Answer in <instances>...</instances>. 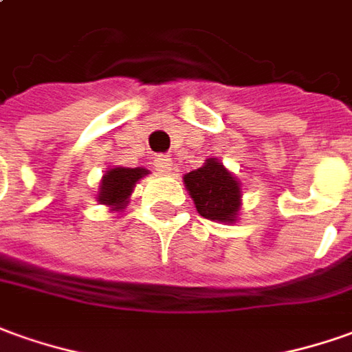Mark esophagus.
Instances as JSON below:
<instances>
[{
    "label": "esophagus",
    "mask_w": 352,
    "mask_h": 352,
    "mask_svg": "<svg viewBox=\"0 0 352 352\" xmlns=\"http://www.w3.org/2000/svg\"><path fill=\"white\" fill-rule=\"evenodd\" d=\"M153 164H155V170H159L161 174H172V161L168 157H164V155H157V157H153Z\"/></svg>",
    "instance_id": "obj_1"
}]
</instances>
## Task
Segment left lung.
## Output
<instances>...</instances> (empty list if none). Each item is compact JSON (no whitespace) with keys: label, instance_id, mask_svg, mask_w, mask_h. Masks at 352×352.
<instances>
[{"label":"left lung","instance_id":"obj_1","mask_svg":"<svg viewBox=\"0 0 352 352\" xmlns=\"http://www.w3.org/2000/svg\"><path fill=\"white\" fill-rule=\"evenodd\" d=\"M184 186L201 217L234 224L241 210V184L222 162L210 157L197 170L184 174Z\"/></svg>","mask_w":352,"mask_h":352}]
</instances>
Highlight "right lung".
Listing matches in <instances>:
<instances>
[{"label": "right lung", "instance_id": "right-lung-1", "mask_svg": "<svg viewBox=\"0 0 352 352\" xmlns=\"http://www.w3.org/2000/svg\"><path fill=\"white\" fill-rule=\"evenodd\" d=\"M149 174L144 166L126 168V166H113L103 174L99 184L98 201L99 205H105L109 210L120 212L130 203V195L134 191L135 184Z\"/></svg>", "mask_w": 352, "mask_h": 352}]
</instances>
